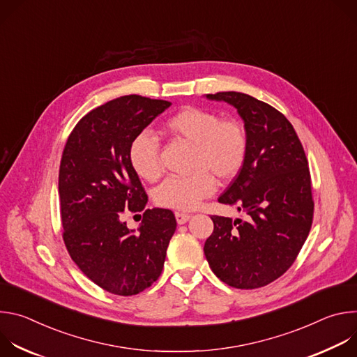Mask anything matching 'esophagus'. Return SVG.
Listing matches in <instances>:
<instances>
[{
	"label": "esophagus",
	"mask_w": 357,
	"mask_h": 357,
	"mask_svg": "<svg viewBox=\"0 0 357 357\" xmlns=\"http://www.w3.org/2000/svg\"><path fill=\"white\" fill-rule=\"evenodd\" d=\"M175 218H176L178 225H185L190 219V215L182 213V212H175Z\"/></svg>",
	"instance_id": "esophagus-1"
}]
</instances>
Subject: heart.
Returning a JSON list of instances; mask_svg holds the SVG:
<instances>
[{
    "instance_id": "heart-1",
    "label": "heart",
    "mask_w": 357,
    "mask_h": 357,
    "mask_svg": "<svg viewBox=\"0 0 357 357\" xmlns=\"http://www.w3.org/2000/svg\"><path fill=\"white\" fill-rule=\"evenodd\" d=\"M172 141L190 146L186 176L168 178L154 192L155 203L165 209L192 211L220 183L231 181L243 168L248 152V131L238 119L183 107L162 123ZM158 139L148 131L138 132L128 145V164L137 176L155 182L162 172Z\"/></svg>"
}]
</instances>
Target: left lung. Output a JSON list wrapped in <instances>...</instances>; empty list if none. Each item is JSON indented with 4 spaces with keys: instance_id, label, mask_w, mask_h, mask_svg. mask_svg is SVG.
<instances>
[{
    "instance_id": "obj_1",
    "label": "left lung",
    "mask_w": 357,
    "mask_h": 357,
    "mask_svg": "<svg viewBox=\"0 0 357 357\" xmlns=\"http://www.w3.org/2000/svg\"><path fill=\"white\" fill-rule=\"evenodd\" d=\"M237 109L248 131L245 162L225 193L247 220L212 216L213 233L203 251L223 282L240 289L264 287L295 261L314 218L308 160L282 113L238 91L206 94Z\"/></svg>"
}]
</instances>
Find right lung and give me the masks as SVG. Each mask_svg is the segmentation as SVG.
Here are the masks:
<instances>
[{"instance_id": "obj_1", "label": "right lung", "mask_w": 357, "mask_h": 357, "mask_svg": "<svg viewBox=\"0 0 357 357\" xmlns=\"http://www.w3.org/2000/svg\"><path fill=\"white\" fill-rule=\"evenodd\" d=\"M171 106L167 100L121 96L87 113L70 132L59 168L63 241L72 260L100 288L130 296L162 273L176 229L168 209H145L148 196L128 164V145ZM144 211L139 230L122 215Z\"/></svg>"}]
</instances>
